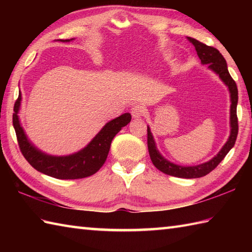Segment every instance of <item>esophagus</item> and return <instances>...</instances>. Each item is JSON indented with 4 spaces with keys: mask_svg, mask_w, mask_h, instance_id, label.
<instances>
[{
    "mask_svg": "<svg viewBox=\"0 0 252 252\" xmlns=\"http://www.w3.org/2000/svg\"><path fill=\"white\" fill-rule=\"evenodd\" d=\"M146 109L145 107L141 104H136V105H133L132 108H131V115L133 118H140L142 116L145 115Z\"/></svg>",
    "mask_w": 252,
    "mask_h": 252,
    "instance_id": "1",
    "label": "esophagus"
}]
</instances>
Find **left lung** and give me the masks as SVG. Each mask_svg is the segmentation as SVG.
I'll use <instances>...</instances> for the list:
<instances>
[{"instance_id":"left-lung-1","label":"left lung","mask_w":252,"mask_h":252,"mask_svg":"<svg viewBox=\"0 0 252 252\" xmlns=\"http://www.w3.org/2000/svg\"><path fill=\"white\" fill-rule=\"evenodd\" d=\"M190 43L195 46V50L197 52V55L199 57L202 65H208V68L215 71L222 81L225 83L228 88L229 94H231V134L227 142L224 144V146L220 152L218 153L217 156L213 157L209 161L198 164V165H191V167H183V165L175 164L173 162H170L169 160L164 159L158 149L156 147V143L153 137L149 126H147V146L149 156H151L152 161L155 167L161 172L176 176V178H183V179H197L205 176L208 173H210L212 170H215L218 164L220 163L224 157L226 156L227 153L234 147L235 142H236L237 134H238V119H237V101H238V90L236 82L234 81L231 74L228 72L226 61L224 60L223 55L219 52L217 49L212 46H208L206 44L201 43V42L197 41L196 39L187 36Z\"/></svg>"}]
</instances>
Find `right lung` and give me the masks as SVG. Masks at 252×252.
<instances>
[{
    "label": "right lung",
    "mask_w": 252,
    "mask_h": 252,
    "mask_svg": "<svg viewBox=\"0 0 252 252\" xmlns=\"http://www.w3.org/2000/svg\"><path fill=\"white\" fill-rule=\"evenodd\" d=\"M69 41L70 40H63L62 42ZM20 101L21 94L19 92L18 98L14 105L13 126L21 154L24 155L27 161L39 172L60 180L83 179L97 172L108 156L112 138L131 121L129 112L123 114L116 119L107 122L87 147L80 152L69 156H51L39 151L25 134L18 118Z\"/></svg>",
    "instance_id": "1"
}]
</instances>
